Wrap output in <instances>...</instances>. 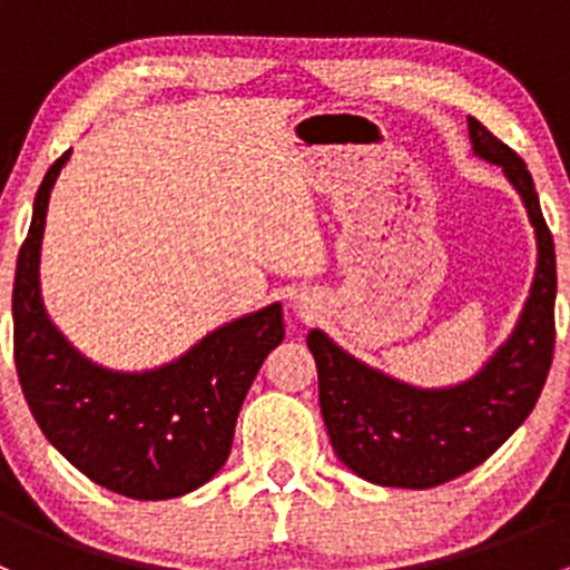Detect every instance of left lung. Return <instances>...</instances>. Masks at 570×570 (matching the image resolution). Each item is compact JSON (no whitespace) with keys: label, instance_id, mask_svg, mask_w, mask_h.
<instances>
[{"label":"left lung","instance_id":"8db88e82","mask_svg":"<svg viewBox=\"0 0 570 570\" xmlns=\"http://www.w3.org/2000/svg\"><path fill=\"white\" fill-rule=\"evenodd\" d=\"M469 140L474 157L502 168L534 228L538 264L513 333L476 375L441 389L396 381L350 355L320 327L306 338L317 361L320 407L333 452L353 474L375 485L424 491L488 461L524 424L549 375L554 353V239L524 159L476 118H469Z\"/></svg>","mask_w":570,"mask_h":570}]
</instances>
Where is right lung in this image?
<instances>
[{"mask_svg":"<svg viewBox=\"0 0 570 570\" xmlns=\"http://www.w3.org/2000/svg\"><path fill=\"white\" fill-rule=\"evenodd\" d=\"M62 154L40 181L13 284L16 370L49 444L107 491L142 502L184 497L228 461L239 407L269 350L284 342L281 303L206 333L187 353L118 372L79 353L40 295V248Z\"/></svg>","mask_w":570,"mask_h":570,"instance_id":"right-lung-1","label":"right lung"}]
</instances>
